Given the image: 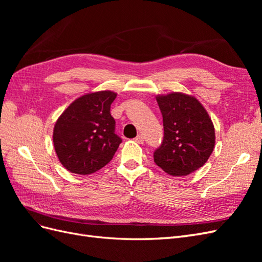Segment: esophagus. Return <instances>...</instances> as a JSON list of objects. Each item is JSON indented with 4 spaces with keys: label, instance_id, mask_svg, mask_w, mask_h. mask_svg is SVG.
<instances>
[{
    "label": "esophagus",
    "instance_id": "obj_1",
    "mask_svg": "<svg viewBox=\"0 0 262 262\" xmlns=\"http://www.w3.org/2000/svg\"><path fill=\"white\" fill-rule=\"evenodd\" d=\"M134 140H136V142H138L139 144H143L144 143V138H143V136H141V134H139V136Z\"/></svg>",
    "mask_w": 262,
    "mask_h": 262
}]
</instances>
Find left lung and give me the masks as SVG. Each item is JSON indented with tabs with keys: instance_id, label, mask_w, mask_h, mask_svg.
I'll list each match as a JSON object with an SVG mask.
<instances>
[{
	"instance_id": "8db88e82",
	"label": "left lung",
	"mask_w": 262,
	"mask_h": 262,
	"mask_svg": "<svg viewBox=\"0 0 262 262\" xmlns=\"http://www.w3.org/2000/svg\"><path fill=\"white\" fill-rule=\"evenodd\" d=\"M164 138L153 154L155 164L172 176H186L207 163L215 133L207 110L194 97L172 93L156 97Z\"/></svg>"
}]
</instances>
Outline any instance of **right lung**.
Instances as JSON below:
<instances>
[{"instance_id": "obj_1", "label": "right lung", "mask_w": 262, "mask_h": 262, "mask_svg": "<svg viewBox=\"0 0 262 262\" xmlns=\"http://www.w3.org/2000/svg\"><path fill=\"white\" fill-rule=\"evenodd\" d=\"M117 94L102 91L73 101L55 122L53 144L59 161L78 175H90L106 166L122 140L115 133L110 106Z\"/></svg>"}]
</instances>
